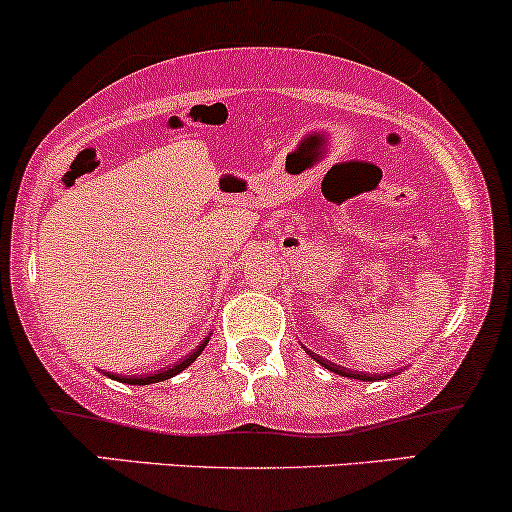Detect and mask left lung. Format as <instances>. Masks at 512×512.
I'll use <instances>...</instances> for the list:
<instances>
[{
	"label": "left lung",
	"instance_id": "1",
	"mask_svg": "<svg viewBox=\"0 0 512 512\" xmlns=\"http://www.w3.org/2000/svg\"><path fill=\"white\" fill-rule=\"evenodd\" d=\"M306 353H311L306 349ZM315 361H318L320 365H323V368H327V370H332V372H337V375H342V377H353V380H363V382H372V380H377V375H365V372H353V370H346V368H342V365H337V363H330L327 361V358H320V356H315ZM396 375V372H394ZM384 377H391V375H380V380H384Z\"/></svg>",
	"mask_w": 512,
	"mask_h": 512
}]
</instances>
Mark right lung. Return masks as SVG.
<instances>
[{"label":"right lung","instance_id":"add662e5","mask_svg":"<svg viewBox=\"0 0 512 512\" xmlns=\"http://www.w3.org/2000/svg\"><path fill=\"white\" fill-rule=\"evenodd\" d=\"M208 339H211V334H208V337L204 339V342H201L197 349H194L192 353H189V356H185V358H180L178 363H173V365H168V368H163V370H156V372H147V375H111L113 380H118V382H125V384H154V382H163V380H170V377H175L178 375V372H182L187 368V365H192L194 361H197L199 358V353L206 349V344H208Z\"/></svg>","mask_w":512,"mask_h":512}]
</instances>
